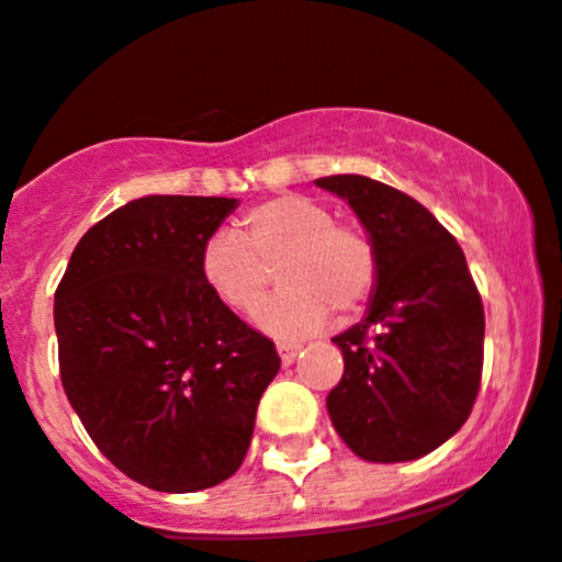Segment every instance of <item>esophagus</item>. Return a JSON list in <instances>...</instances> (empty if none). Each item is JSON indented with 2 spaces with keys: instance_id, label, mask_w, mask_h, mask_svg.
<instances>
[{
  "instance_id": "esophagus-1",
  "label": "esophagus",
  "mask_w": 562,
  "mask_h": 562,
  "mask_svg": "<svg viewBox=\"0 0 562 562\" xmlns=\"http://www.w3.org/2000/svg\"><path fill=\"white\" fill-rule=\"evenodd\" d=\"M297 352H300V345H292V342H281V345H279V356H281V363H283V366L294 363V358H297Z\"/></svg>"
}]
</instances>
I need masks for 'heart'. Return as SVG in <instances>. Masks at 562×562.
Returning <instances> with one entry per match:
<instances>
[{"mask_svg":"<svg viewBox=\"0 0 562 562\" xmlns=\"http://www.w3.org/2000/svg\"><path fill=\"white\" fill-rule=\"evenodd\" d=\"M270 270L283 292L262 307L257 326L300 339L318 331L329 311H363L376 286V249L363 228L337 223L324 201L281 193L244 212L236 236L214 233L199 251L201 283L238 315L262 305Z\"/></svg>","mask_w":562,"mask_h":562,"instance_id":"1","label":"heart"}]
</instances>
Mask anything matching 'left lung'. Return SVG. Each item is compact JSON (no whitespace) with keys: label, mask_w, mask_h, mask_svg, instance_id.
I'll list each match as a JSON object with an SVG mask.
<instances>
[{"label":"left lung","mask_w":562,"mask_h":562,"mask_svg":"<svg viewBox=\"0 0 562 562\" xmlns=\"http://www.w3.org/2000/svg\"><path fill=\"white\" fill-rule=\"evenodd\" d=\"M315 186L348 201L376 249L369 311L331 339L345 358L326 398L331 425L366 462H412L470 417L483 371L481 294L457 238L419 201L363 175Z\"/></svg>","instance_id":"left-lung-1"}]
</instances>
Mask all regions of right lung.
<instances>
[{"label":"right lung","mask_w":562,"mask_h":562,"mask_svg":"<svg viewBox=\"0 0 562 562\" xmlns=\"http://www.w3.org/2000/svg\"><path fill=\"white\" fill-rule=\"evenodd\" d=\"M223 196H143L81 236L55 292L60 382L103 457L191 494L241 468L276 345L206 292L199 251Z\"/></svg>","instance_id":"obj_1"}]
</instances>
